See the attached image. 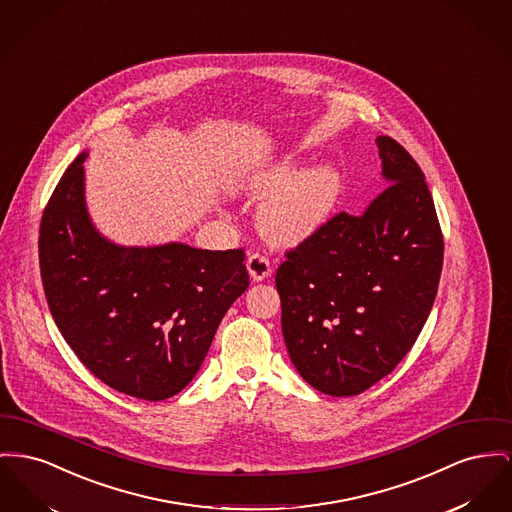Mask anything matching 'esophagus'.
<instances>
[{
	"label": "esophagus",
	"instance_id": "1",
	"mask_svg": "<svg viewBox=\"0 0 512 512\" xmlns=\"http://www.w3.org/2000/svg\"><path fill=\"white\" fill-rule=\"evenodd\" d=\"M247 271L255 282H261V280L271 276L272 267L267 257H263L259 253H253V255L247 257Z\"/></svg>",
	"mask_w": 512,
	"mask_h": 512
}]
</instances>
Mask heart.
<instances>
[{"instance_id": "1", "label": "heart", "mask_w": 512, "mask_h": 512, "mask_svg": "<svg viewBox=\"0 0 512 512\" xmlns=\"http://www.w3.org/2000/svg\"><path fill=\"white\" fill-rule=\"evenodd\" d=\"M255 195H269L257 211L259 230L276 245H298L331 220L342 193V176L331 164L301 170L294 156L263 168L247 181Z\"/></svg>"}]
</instances>
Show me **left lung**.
<instances>
[{
	"mask_svg": "<svg viewBox=\"0 0 512 512\" xmlns=\"http://www.w3.org/2000/svg\"><path fill=\"white\" fill-rule=\"evenodd\" d=\"M385 189L340 212L276 271L290 360L317 391L354 396L387 377L429 317L443 234L423 172L394 139H375Z\"/></svg>",
	"mask_w": 512,
	"mask_h": 512,
	"instance_id": "left-lung-1",
	"label": "left lung"
}]
</instances>
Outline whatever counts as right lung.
Masks as SVG:
<instances>
[{
    "mask_svg": "<svg viewBox=\"0 0 512 512\" xmlns=\"http://www.w3.org/2000/svg\"><path fill=\"white\" fill-rule=\"evenodd\" d=\"M81 152L40 222L42 286L61 336L102 383L164 400L189 385L216 329L249 286L243 249L123 247L92 224Z\"/></svg>",
    "mask_w": 512,
    "mask_h": 512,
    "instance_id": "obj_1",
    "label": "right lung"
}]
</instances>
